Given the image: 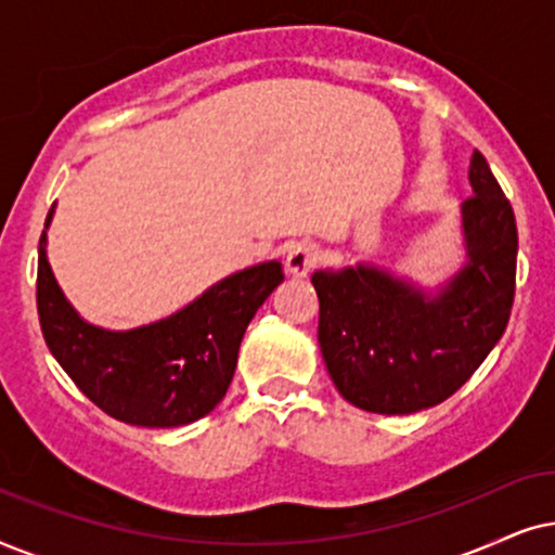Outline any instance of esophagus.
I'll list each match as a JSON object with an SVG mask.
<instances>
[{"label":"esophagus","mask_w":555,"mask_h":555,"mask_svg":"<svg viewBox=\"0 0 555 555\" xmlns=\"http://www.w3.org/2000/svg\"><path fill=\"white\" fill-rule=\"evenodd\" d=\"M320 261L322 248L314 241H299L286 254V271L294 273V276H307L314 266H320Z\"/></svg>","instance_id":"1"}]
</instances>
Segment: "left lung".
<instances>
[{"mask_svg":"<svg viewBox=\"0 0 555 555\" xmlns=\"http://www.w3.org/2000/svg\"><path fill=\"white\" fill-rule=\"evenodd\" d=\"M464 201L469 263L426 299L386 271H317L322 358L345 401L403 416L454 396L498 345L515 299L518 225L500 182L475 152Z\"/></svg>","mask_w":555,"mask_h":555,"instance_id":"left-lung-1","label":"left lung"}]
</instances>
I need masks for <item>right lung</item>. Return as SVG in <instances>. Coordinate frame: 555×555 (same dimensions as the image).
I'll list each match as a JSON object with an SVG mask.
<instances>
[{
	"label": "right lung",
	"instance_id": "1",
	"mask_svg": "<svg viewBox=\"0 0 555 555\" xmlns=\"http://www.w3.org/2000/svg\"><path fill=\"white\" fill-rule=\"evenodd\" d=\"M53 210L48 212V223ZM37 256L42 337L70 380L111 418L131 426L192 424L231 386L248 322L284 282L279 261L233 273L182 312L150 327L106 332L80 320L46 258Z\"/></svg>",
	"mask_w": 555,
	"mask_h": 555
}]
</instances>
